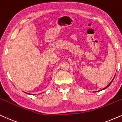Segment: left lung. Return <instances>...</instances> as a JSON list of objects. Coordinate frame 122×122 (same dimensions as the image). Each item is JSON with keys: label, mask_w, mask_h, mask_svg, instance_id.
Masks as SVG:
<instances>
[{"label": "left lung", "mask_w": 122, "mask_h": 122, "mask_svg": "<svg viewBox=\"0 0 122 122\" xmlns=\"http://www.w3.org/2000/svg\"><path fill=\"white\" fill-rule=\"evenodd\" d=\"M114 78H115V76H114V78H113V79H112V81H111V82H110V83H109V84H108V85H107V86H106V87H105V88H103V89H101V90L98 91H102V90H104V89H106V88H107V87H109V86H110L111 84H112V81H113V80H114Z\"/></svg>", "instance_id": "obj_1"}]
</instances>
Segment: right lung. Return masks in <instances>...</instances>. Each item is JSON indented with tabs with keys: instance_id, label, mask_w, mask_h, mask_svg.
<instances>
[{
	"instance_id": "1",
	"label": "right lung",
	"mask_w": 122,
	"mask_h": 122,
	"mask_svg": "<svg viewBox=\"0 0 122 122\" xmlns=\"http://www.w3.org/2000/svg\"><path fill=\"white\" fill-rule=\"evenodd\" d=\"M25 93H26V92H25ZM27 93V94H29V93Z\"/></svg>"
}]
</instances>
